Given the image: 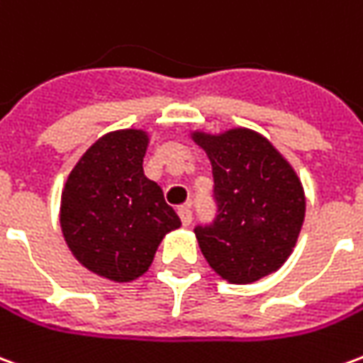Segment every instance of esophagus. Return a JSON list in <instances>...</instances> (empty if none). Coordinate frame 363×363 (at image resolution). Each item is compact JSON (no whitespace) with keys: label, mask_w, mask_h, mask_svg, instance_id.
<instances>
[{"label":"esophagus","mask_w":363,"mask_h":363,"mask_svg":"<svg viewBox=\"0 0 363 363\" xmlns=\"http://www.w3.org/2000/svg\"><path fill=\"white\" fill-rule=\"evenodd\" d=\"M179 218H181L182 225H190V223H192V210H190L189 206L179 208Z\"/></svg>","instance_id":"1"}]
</instances>
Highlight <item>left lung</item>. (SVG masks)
<instances>
[{
    "label": "left lung",
    "mask_w": 363,
    "mask_h": 363,
    "mask_svg": "<svg viewBox=\"0 0 363 363\" xmlns=\"http://www.w3.org/2000/svg\"><path fill=\"white\" fill-rule=\"evenodd\" d=\"M212 163L218 216L198 225L200 251L231 284L276 272L297 243L305 218L299 177L264 135L233 128L212 135L192 132Z\"/></svg>",
    "instance_id": "left-lung-1"
}]
</instances>
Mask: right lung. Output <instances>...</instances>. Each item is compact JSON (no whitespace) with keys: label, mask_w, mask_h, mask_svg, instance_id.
<instances>
[{"label":"right lung","mask_w":363,"mask_h":363,"mask_svg":"<svg viewBox=\"0 0 363 363\" xmlns=\"http://www.w3.org/2000/svg\"><path fill=\"white\" fill-rule=\"evenodd\" d=\"M147 143V134L134 128L99 138L62 190L60 225L67 247L106 280L140 278L163 237L181 228L161 186L143 174Z\"/></svg>","instance_id":"1"}]
</instances>
